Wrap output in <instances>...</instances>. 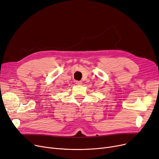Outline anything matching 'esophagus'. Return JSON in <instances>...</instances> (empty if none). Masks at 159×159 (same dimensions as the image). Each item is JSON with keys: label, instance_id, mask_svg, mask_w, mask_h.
I'll list each match as a JSON object with an SVG mask.
<instances>
[{"label": "esophagus", "instance_id": "34e87169", "mask_svg": "<svg viewBox=\"0 0 159 159\" xmlns=\"http://www.w3.org/2000/svg\"><path fill=\"white\" fill-rule=\"evenodd\" d=\"M75 84H76L77 85H80L82 84V82L81 81H75Z\"/></svg>", "mask_w": 159, "mask_h": 159}]
</instances>
